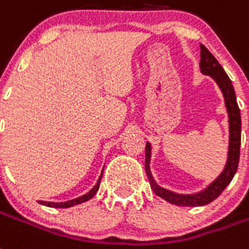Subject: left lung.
Listing matches in <instances>:
<instances>
[{"label": "left lung", "mask_w": 249, "mask_h": 249, "mask_svg": "<svg viewBox=\"0 0 249 249\" xmlns=\"http://www.w3.org/2000/svg\"><path fill=\"white\" fill-rule=\"evenodd\" d=\"M200 71L201 74L209 75L219 87L222 92L225 107H226L227 118H229V146H227V159L223 166V170L217 178L208 184L204 190L194 192V194H178L174 191L163 188L156 182L155 177L151 171L152 160V144L146 142L145 144V173L148 175L151 188L157 196L166 200L167 203L174 204L178 207H203L212 203L213 200L222 194L234 178L238 170L239 153H240V134H242V119L240 110L236 103V94L232 87L230 78L227 76L226 71L214 58V55L208 51L207 48L200 44Z\"/></svg>", "instance_id": "obj_1"}]
</instances>
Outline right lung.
Segmentation results:
<instances>
[{
  "instance_id": "1",
  "label": "right lung",
  "mask_w": 249,
  "mask_h": 249,
  "mask_svg": "<svg viewBox=\"0 0 249 249\" xmlns=\"http://www.w3.org/2000/svg\"><path fill=\"white\" fill-rule=\"evenodd\" d=\"M103 173H104V169H103V171H101V175L98 177L96 184L92 187V190H89L88 192H87V194L82 195V196H79V197L72 198V200H69V201H63V203L40 201V204H42V205H45V207H49V208H71V207H74V205H79V204L86 203V201H88V200H90V198L93 197L94 195H96V192L98 191V188H100V183H101V178H103Z\"/></svg>"
}]
</instances>
